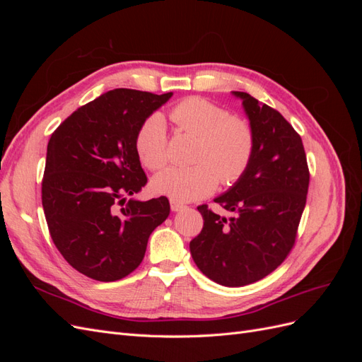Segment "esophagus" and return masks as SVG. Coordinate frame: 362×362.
<instances>
[{"instance_id": "1", "label": "esophagus", "mask_w": 362, "mask_h": 362, "mask_svg": "<svg viewBox=\"0 0 362 362\" xmlns=\"http://www.w3.org/2000/svg\"><path fill=\"white\" fill-rule=\"evenodd\" d=\"M170 208H172V211H181V210H184L185 205L181 204V202H177V201H172L170 199Z\"/></svg>"}]
</instances>
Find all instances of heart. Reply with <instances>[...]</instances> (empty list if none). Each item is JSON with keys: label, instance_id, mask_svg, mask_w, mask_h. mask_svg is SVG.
Segmentation results:
<instances>
[{"label": "heart", "instance_id": "heart-1", "mask_svg": "<svg viewBox=\"0 0 362 362\" xmlns=\"http://www.w3.org/2000/svg\"><path fill=\"white\" fill-rule=\"evenodd\" d=\"M170 119L182 133L198 137L192 168H169L151 181L152 192L177 202H190L211 194L218 180L231 185L243 177L254 157L255 133L246 119L231 116L226 108L204 98H187L170 110ZM140 161L151 170L169 161V140L164 117L148 116L136 134Z\"/></svg>", "mask_w": 362, "mask_h": 362}]
</instances>
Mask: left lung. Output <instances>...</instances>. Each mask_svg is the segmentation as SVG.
I'll use <instances>...</instances> for the list:
<instances>
[{
    "label": "left lung",
    "mask_w": 362,
    "mask_h": 362,
    "mask_svg": "<svg viewBox=\"0 0 362 362\" xmlns=\"http://www.w3.org/2000/svg\"><path fill=\"white\" fill-rule=\"evenodd\" d=\"M233 95L243 101L254 128V157L243 177L214 199L231 217L198 206L204 228L190 242V254L211 281L243 287L267 276L290 254L310 170L300 136L279 112L246 92Z\"/></svg>",
    "instance_id": "obj_1"
}]
</instances>
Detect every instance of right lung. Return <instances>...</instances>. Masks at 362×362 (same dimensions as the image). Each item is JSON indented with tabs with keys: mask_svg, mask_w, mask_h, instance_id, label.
<instances>
[{
	"mask_svg": "<svg viewBox=\"0 0 362 362\" xmlns=\"http://www.w3.org/2000/svg\"><path fill=\"white\" fill-rule=\"evenodd\" d=\"M115 89L75 110L54 131L42 205L54 245L83 275L112 282L134 272L148 238L166 221V196L137 201L148 182L136 151L141 122L170 100Z\"/></svg>",
	"mask_w": 362,
	"mask_h": 362,
	"instance_id": "obj_1",
	"label": "right lung"
}]
</instances>
